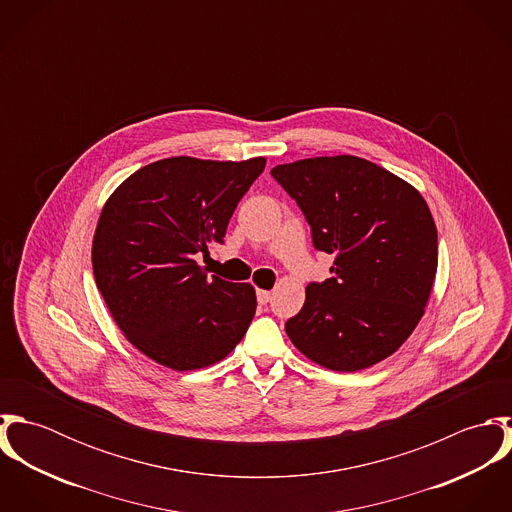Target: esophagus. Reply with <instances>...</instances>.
Returning <instances> with one entry per match:
<instances>
[{
	"instance_id": "obj_1",
	"label": "esophagus",
	"mask_w": 512,
	"mask_h": 512,
	"mask_svg": "<svg viewBox=\"0 0 512 512\" xmlns=\"http://www.w3.org/2000/svg\"><path fill=\"white\" fill-rule=\"evenodd\" d=\"M256 297H258V303H260V305H266V303L270 301L272 293L268 292V290H258Z\"/></svg>"
}]
</instances>
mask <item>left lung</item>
Listing matches in <instances>:
<instances>
[{
  "instance_id": "8db88e82",
  "label": "left lung",
  "mask_w": 512,
  "mask_h": 512,
  "mask_svg": "<svg viewBox=\"0 0 512 512\" xmlns=\"http://www.w3.org/2000/svg\"><path fill=\"white\" fill-rule=\"evenodd\" d=\"M272 177L333 254V278L309 284L286 333L313 363L355 372L396 353L424 315L438 272V228L404 179L355 155L276 165Z\"/></svg>"
}]
</instances>
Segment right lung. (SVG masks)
I'll use <instances>...</instances> for the list:
<instances>
[{"mask_svg":"<svg viewBox=\"0 0 512 512\" xmlns=\"http://www.w3.org/2000/svg\"><path fill=\"white\" fill-rule=\"evenodd\" d=\"M264 167L266 157H167L108 197L92 238L94 280L124 337L157 365H215L246 335L254 288L207 278L195 256L222 242Z\"/></svg>","mask_w":512,"mask_h":512,"instance_id":"add662e5","label":"right lung"}]
</instances>
